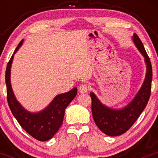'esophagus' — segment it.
Here are the masks:
<instances>
[{"label": "esophagus", "instance_id": "obj_1", "mask_svg": "<svg viewBox=\"0 0 158 158\" xmlns=\"http://www.w3.org/2000/svg\"><path fill=\"white\" fill-rule=\"evenodd\" d=\"M89 90V86L87 84H81L79 87V91L81 93H87Z\"/></svg>", "mask_w": 158, "mask_h": 158}]
</instances>
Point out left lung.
I'll list each match as a JSON object with an SVG mask.
<instances>
[{
	"label": "left lung",
	"instance_id": "left-lung-1",
	"mask_svg": "<svg viewBox=\"0 0 158 158\" xmlns=\"http://www.w3.org/2000/svg\"><path fill=\"white\" fill-rule=\"evenodd\" d=\"M135 46L145 58L146 74L143 85L133 100L121 109H112L104 105L93 93L92 98V113L99 129L108 136H118L127 131L138 119L145 109L150 96L151 82L153 77L151 62L142 41L137 34H134Z\"/></svg>",
	"mask_w": 158,
	"mask_h": 158
}]
</instances>
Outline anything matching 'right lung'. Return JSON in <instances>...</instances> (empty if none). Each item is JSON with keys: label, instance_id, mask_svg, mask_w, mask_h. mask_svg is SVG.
Segmentation results:
<instances>
[{"label": "right lung", "instance_id": "add662e5", "mask_svg": "<svg viewBox=\"0 0 158 158\" xmlns=\"http://www.w3.org/2000/svg\"><path fill=\"white\" fill-rule=\"evenodd\" d=\"M23 41L22 40L19 43L6 67L7 100L12 115L22 128L34 139L44 142L50 140L62 126L65 108L76 96L77 89L73 88L68 93L58 95L45 109L40 112L31 113L25 110L14 96L10 81L11 65L14 54L22 45Z\"/></svg>", "mask_w": 158, "mask_h": 158}]
</instances>
